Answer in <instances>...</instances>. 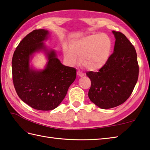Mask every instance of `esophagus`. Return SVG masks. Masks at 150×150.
<instances>
[{
    "mask_svg": "<svg viewBox=\"0 0 150 150\" xmlns=\"http://www.w3.org/2000/svg\"><path fill=\"white\" fill-rule=\"evenodd\" d=\"M77 75H78V76H79V77H82V76H84V74H83V73L81 71H77Z\"/></svg>",
    "mask_w": 150,
    "mask_h": 150,
    "instance_id": "1",
    "label": "esophagus"
}]
</instances>
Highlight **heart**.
Listing matches in <instances>:
<instances>
[{
    "label": "heart",
    "instance_id": "1",
    "mask_svg": "<svg viewBox=\"0 0 150 150\" xmlns=\"http://www.w3.org/2000/svg\"><path fill=\"white\" fill-rule=\"evenodd\" d=\"M112 42L105 33H94L72 42L70 49L65 48L64 57L70 63L76 62V57L89 71L100 70L108 63L111 56Z\"/></svg>",
    "mask_w": 150,
    "mask_h": 150
}]
</instances>
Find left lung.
<instances>
[{
	"label": "left lung",
	"mask_w": 150,
	"mask_h": 150,
	"mask_svg": "<svg viewBox=\"0 0 150 150\" xmlns=\"http://www.w3.org/2000/svg\"><path fill=\"white\" fill-rule=\"evenodd\" d=\"M116 41L108 63L98 72L86 73L91 85L88 96L101 109L120 105L129 98L138 80L139 67L134 46L123 33L112 31Z\"/></svg>",
	"instance_id": "obj_1"
}]
</instances>
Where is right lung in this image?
Here are the masks:
<instances>
[{"mask_svg": "<svg viewBox=\"0 0 150 150\" xmlns=\"http://www.w3.org/2000/svg\"><path fill=\"white\" fill-rule=\"evenodd\" d=\"M48 32L33 30L23 39L12 58V78L17 95L32 108L41 111L54 109L65 97L76 79V70L63 65L54 50L48 51L43 41ZM45 50L49 62L42 71L29 68V57L37 51Z\"/></svg>", "mask_w": 150, "mask_h": 150, "instance_id": "obj_1", "label": "right lung"}]
</instances>
